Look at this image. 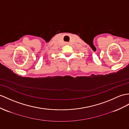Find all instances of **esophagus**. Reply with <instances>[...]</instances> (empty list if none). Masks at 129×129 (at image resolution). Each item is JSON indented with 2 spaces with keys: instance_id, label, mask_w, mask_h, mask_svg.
<instances>
[{
  "instance_id": "esophagus-1",
  "label": "esophagus",
  "mask_w": 129,
  "mask_h": 129,
  "mask_svg": "<svg viewBox=\"0 0 129 129\" xmlns=\"http://www.w3.org/2000/svg\"><path fill=\"white\" fill-rule=\"evenodd\" d=\"M66 44H68V43H66Z\"/></svg>"
}]
</instances>
